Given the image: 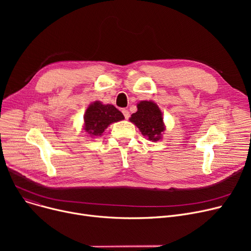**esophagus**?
Wrapping results in <instances>:
<instances>
[{"instance_id":"obj_1","label":"esophagus","mask_w":251,"mask_h":251,"mask_svg":"<svg viewBox=\"0 0 251 251\" xmlns=\"http://www.w3.org/2000/svg\"><path fill=\"white\" fill-rule=\"evenodd\" d=\"M122 113H123V115H124V117H125L126 120H128L129 117H130V113H129V111H128L127 109H123V110H122Z\"/></svg>"}]
</instances>
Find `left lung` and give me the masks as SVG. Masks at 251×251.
I'll return each instance as SVG.
<instances>
[{"instance_id": "8db88e82", "label": "left lung", "mask_w": 251, "mask_h": 251, "mask_svg": "<svg viewBox=\"0 0 251 251\" xmlns=\"http://www.w3.org/2000/svg\"><path fill=\"white\" fill-rule=\"evenodd\" d=\"M129 120L139 128L143 136L152 141L161 139L162 132L165 131L163 114L152 101H140L137 104V112L131 115Z\"/></svg>"}]
</instances>
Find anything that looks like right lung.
<instances>
[{
  "instance_id": "1",
  "label": "right lung",
  "mask_w": 251,
  "mask_h": 251,
  "mask_svg": "<svg viewBox=\"0 0 251 251\" xmlns=\"http://www.w3.org/2000/svg\"><path fill=\"white\" fill-rule=\"evenodd\" d=\"M123 119V114L113 104H102L97 100L89 104L84 114V130L91 137L99 136L111 123Z\"/></svg>"
}]
</instances>
